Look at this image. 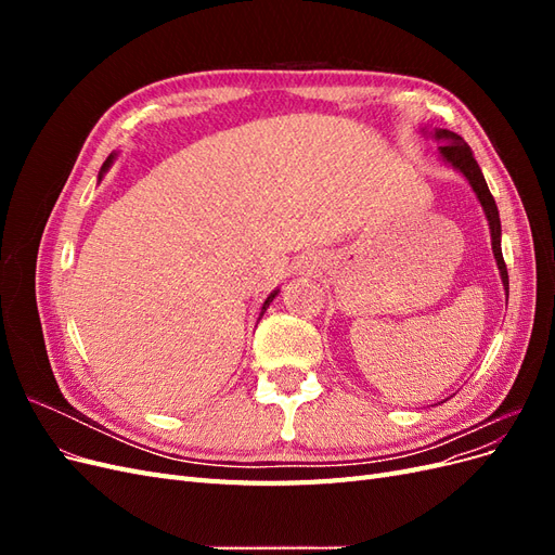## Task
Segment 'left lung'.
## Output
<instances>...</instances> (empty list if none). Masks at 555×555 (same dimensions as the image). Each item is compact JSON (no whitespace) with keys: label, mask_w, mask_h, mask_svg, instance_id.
Here are the masks:
<instances>
[{"label":"left lung","mask_w":555,"mask_h":555,"mask_svg":"<svg viewBox=\"0 0 555 555\" xmlns=\"http://www.w3.org/2000/svg\"><path fill=\"white\" fill-rule=\"evenodd\" d=\"M435 139H442L447 141L444 145H440V155L453 166V169H459L467 182L473 184V190L479 198V204L489 217V227H491V243H493V255L500 268V275H502V284H505V289L509 292V275H507V263L502 259V249H500V215H498V206H495V198L489 190V184H486L479 164L473 155V150H469L467 143H463V139L459 133H453L449 129H435Z\"/></svg>","instance_id":"8db88e82"}]
</instances>
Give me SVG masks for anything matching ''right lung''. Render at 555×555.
Instances as JSON below:
<instances>
[{"label": "right lung", "instance_id": "1", "mask_svg": "<svg viewBox=\"0 0 555 555\" xmlns=\"http://www.w3.org/2000/svg\"><path fill=\"white\" fill-rule=\"evenodd\" d=\"M111 162H113V155H111V157H108V159H106V164H104V166H102V171H106V169H108V166H111ZM275 294H278V292H273V294H271V296H268V298H266V304H263V308H261V314H263V312H266V308H268V306H271V300H273V298H275Z\"/></svg>", "mask_w": 555, "mask_h": 555}]
</instances>
